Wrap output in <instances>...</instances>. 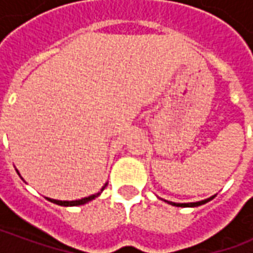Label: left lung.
I'll return each instance as SVG.
<instances>
[{
    "label": "left lung",
    "instance_id": "obj_1",
    "mask_svg": "<svg viewBox=\"0 0 253 253\" xmlns=\"http://www.w3.org/2000/svg\"><path fill=\"white\" fill-rule=\"evenodd\" d=\"M215 195L210 196V198H207V199H203V201H199V202H191V203H175V202H170V201H165L168 205H172V206H176V207H196V206H201V205H205L209 201H211L212 198Z\"/></svg>",
    "mask_w": 253,
    "mask_h": 253
}]
</instances>
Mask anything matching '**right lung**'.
Returning a JSON list of instances; mask_svg holds the SVG:
<instances>
[{
	"label": "right lung",
	"mask_w": 253,
	"mask_h": 253,
	"mask_svg": "<svg viewBox=\"0 0 253 253\" xmlns=\"http://www.w3.org/2000/svg\"><path fill=\"white\" fill-rule=\"evenodd\" d=\"M16 172H17L20 177H21L19 170L16 169ZM21 179H23V177H21ZM23 180H24V179H23ZM107 184H108V183H105L104 186L101 187V190H100L99 192H96V194H93V195L85 196V198H83V199H76V201H58V199H51V198H46V199L47 201L52 202V203H55V205H59V206H81V205H85V203H88V202L93 201L94 198H97V196L103 192V190H104L105 187H107Z\"/></svg>",
	"instance_id": "right-lung-1"
}]
</instances>
